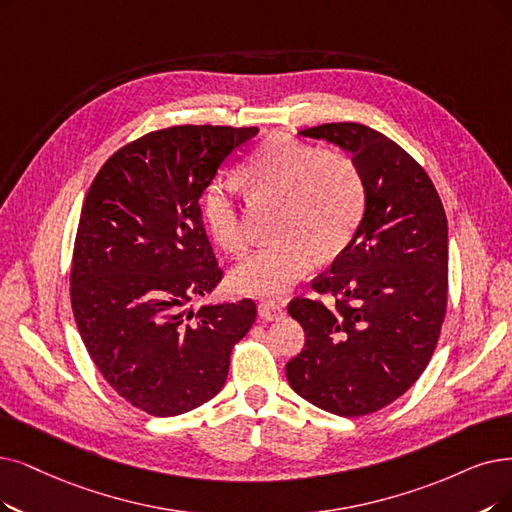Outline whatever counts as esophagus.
Returning <instances> with one entry per match:
<instances>
[{
    "instance_id": "obj_1",
    "label": "esophagus",
    "mask_w": 512,
    "mask_h": 512,
    "mask_svg": "<svg viewBox=\"0 0 512 512\" xmlns=\"http://www.w3.org/2000/svg\"><path fill=\"white\" fill-rule=\"evenodd\" d=\"M258 317L262 321H275V319H281L283 317V306L277 304V302H269L264 300L258 304Z\"/></svg>"
}]
</instances>
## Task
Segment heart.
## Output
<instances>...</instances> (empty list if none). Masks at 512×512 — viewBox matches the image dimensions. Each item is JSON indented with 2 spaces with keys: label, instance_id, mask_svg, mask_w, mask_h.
<instances>
[{
  "label": "heart",
  "instance_id": "1",
  "mask_svg": "<svg viewBox=\"0 0 512 512\" xmlns=\"http://www.w3.org/2000/svg\"><path fill=\"white\" fill-rule=\"evenodd\" d=\"M256 201H279L273 233L279 237L241 262L233 288L248 296H281L309 275L317 256H338L355 237L367 191L357 161L342 151H321L290 134H273L243 168ZM208 227L224 252L250 248L243 210L235 193L212 185L203 199Z\"/></svg>",
  "mask_w": 512,
  "mask_h": 512
}]
</instances>
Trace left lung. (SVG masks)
Returning <instances> with one entry per match:
<instances>
[{"label": "left lung", "instance_id": "1", "mask_svg": "<svg viewBox=\"0 0 512 512\" xmlns=\"http://www.w3.org/2000/svg\"><path fill=\"white\" fill-rule=\"evenodd\" d=\"M300 134L351 153L367 203L351 243L311 283L334 302L288 304L304 349L285 376L321 410L359 418L399 399L435 353L447 311V218L433 180L391 138L351 121Z\"/></svg>", "mask_w": 512, "mask_h": 512}]
</instances>
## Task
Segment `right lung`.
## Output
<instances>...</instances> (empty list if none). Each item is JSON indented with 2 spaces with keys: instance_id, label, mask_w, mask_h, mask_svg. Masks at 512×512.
Here are the masks:
<instances>
[{
  "instance_id": "obj_1",
  "label": "right lung",
  "mask_w": 512,
  "mask_h": 512,
  "mask_svg": "<svg viewBox=\"0 0 512 512\" xmlns=\"http://www.w3.org/2000/svg\"><path fill=\"white\" fill-rule=\"evenodd\" d=\"M258 128L172 126L115 151L81 208L71 306L113 391L151 416H178L218 395L254 300L208 304L222 279L199 197Z\"/></svg>"
}]
</instances>
